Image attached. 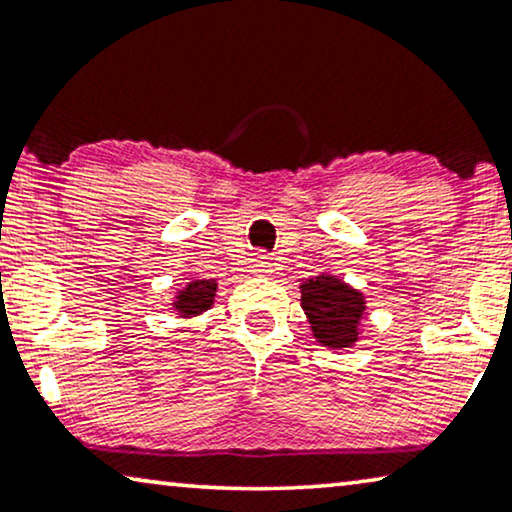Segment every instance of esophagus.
Segmentation results:
<instances>
[{"mask_svg": "<svg viewBox=\"0 0 512 512\" xmlns=\"http://www.w3.org/2000/svg\"><path fill=\"white\" fill-rule=\"evenodd\" d=\"M253 271L259 273V276H266L271 271V259L266 255H259L253 259Z\"/></svg>", "mask_w": 512, "mask_h": 512, "instance_id": "34e87169", "label": "esophagus"}]
</instances>
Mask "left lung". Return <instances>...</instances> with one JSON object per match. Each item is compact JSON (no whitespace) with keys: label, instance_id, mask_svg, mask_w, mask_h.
<instances>
[{"label":"left lung","instance_id":"8db88e82","mask_svg":"<svg viewBox=\"0 0 512 512\" xmlns=\"http://www.w3.org/2000/svg\"><path fill=\"white\" fill-rule=\"evenodd\" d=\"M301 308L313 334L327 348H348L357 341L364 297L336 276H315L301 285Z\"/></svg>","mask_w":512,"mask_h":512}]
</instances>
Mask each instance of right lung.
<instances>
[{"label":"right lung","instance_id":"1","mask_svg":"<svg viewBox=\"0 0 512 512\" xmlns=\"http://www.w3.org/2000/svg\"><path fill=\"white\" fill-rule=\"evenodd\" d=\"M218 285L213 280H192L185 290L178 294L176 308L183 315H199L213 306V297Z\"/></svg>","mask_w":512,"mask_h":512}]
</instances>
